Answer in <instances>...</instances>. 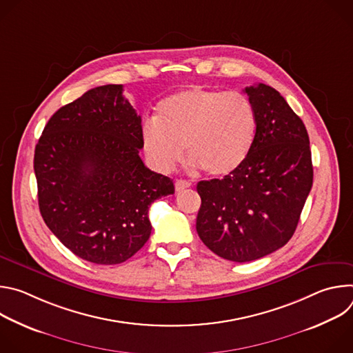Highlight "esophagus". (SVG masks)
<instances>
[{"label":"esophagus","instance_id":"esophagus-1","mask_svg":"<svg viewBox=\"0 0 353 353\" xmlns=\"http://www.w3.org/2000/svg\"><path fill=\"white\" fill-rule=\"evenodd\" d=\"M174 187H176V191H183V190H185V188H190V187H191V183L187 181V180H176Z\"/></svg>","mask_w":353,"mask_h":353}]
</instances>
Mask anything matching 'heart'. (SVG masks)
Wrapping results in <instances>:
<instances>
[{
  "instance_id": "1",
  "label": "heart",
  "mask_w": 353,
  "mask_h": 353,
  "mask_svg": "<svg viewBox=\"0 0 353 353\" xmlns=\"http://www.w3.org/2000/svg\"><path fill=\"white\" fill-rule=\"evenodd\" d=\"M256 132V112L245 94L191 86L161 100L155 120L142 124L141 143L161 173L177 166L184 145L194 168L226 176L245 161Z\"/></svg>"
}]
</instances>
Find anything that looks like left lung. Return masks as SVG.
<instances>
[{
    "mask_svg": "<svg viewBox=\"0 0 353 353\" xmlns=\"http://www.w3.org/2000/svg\"><path fill=\"white\" fill-rule=\"evenodd\" d=\"M257 119L245 161L223 179L196 184V233L225 260L247 263L268 256L293 236L313 185L307 130L278 90L244 89Z\"/></svg>",
    "mask_w": 353,
    "mask_h": 353,
    "instance_id": "8db88e82",
    "label": "left lung"
}]
</instances>
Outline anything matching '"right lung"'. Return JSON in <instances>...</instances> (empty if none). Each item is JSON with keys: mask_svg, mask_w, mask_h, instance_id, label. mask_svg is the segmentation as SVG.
<instances>
[{"mask_svg": "<svg viewBox=\"0 0 353 353\" xmlns=\"http://www.w3.org/2000/svg\"><path fill=\"white\" fill-rule=\"evenodd\" d=\"M141 116L123 85L97 86L59 109L34 149L43 221L75 256L114 265L150 236L148 211L173 181L139 158Z\"/></svg>", "mask_w": 353, "mask_h": 353, "instance_id": "obj_1", "label": "right lung"}]
</instances>
